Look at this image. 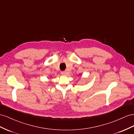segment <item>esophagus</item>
Instances as JSON below:
<instances>
[{
    "label": "esophagus",
    "mask_w": 134,
    "mask_h": 134,
    "mask_svg": "<svg viewBox=\"0 0 134 134\" xmlns=\"http://www.w3.org/2000/svg\"><path fill=\"white\" fill-rule=\"evenodd\" d=\"M61 75H67V72H66V71H62V72H61Z\"/></svg>",
    "instance_id": "34e87169"
}]
</instances>
